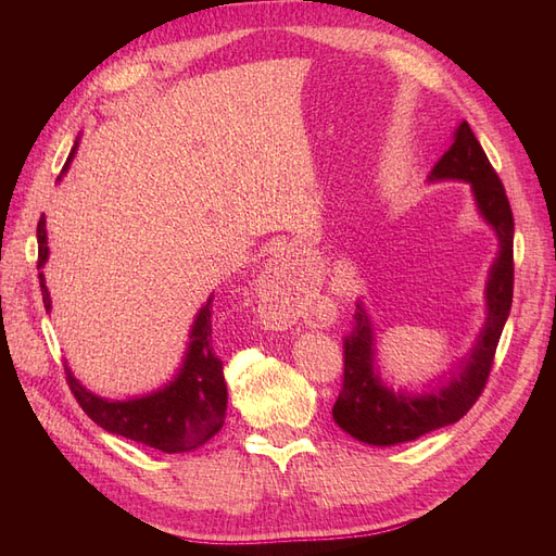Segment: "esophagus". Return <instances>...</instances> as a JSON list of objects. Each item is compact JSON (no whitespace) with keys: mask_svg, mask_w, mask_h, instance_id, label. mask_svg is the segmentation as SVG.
Here are the masks:
<instances>
[{"mask_svg":"<svg viewBox=\"0 0 556 556\" xmlns=\"http://www.w3.org/2000/svg\"><path fill=\"white\" fill-rule=\"evenodd\" d=\"M292 276V255L288 250H278L276 255H274V260H271V264H268V268H266V285H268V290L271 292H276L278 294V290H280V294H285V288H288V278Z\"/></svg>","mask_w":556,"mask_h":556,"instance_id":"34e87169","label":"esophagus"}]
</instances>
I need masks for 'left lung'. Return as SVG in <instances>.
<instances>
[{
    "label": "left lung",
    "instance_id": "8db88e82",
    "mask_svg": "<svg viewBox=\"0 0 556 556\" xmlns=\"http://www.w3.org/2000/svg\"><path fill=\"white\" fill-rule=\"evenodd\" d=\"M429 180H466L473 190L480 215L498 237V257L486 280V323L470 357L452 374L447 384L425 394L394 392L382 384L376 366V343L371 319L362 306L355 313V327L343 339V387L333 403V422L352 439L368 445H396L419 439L433 429L462 419L490 378L503 325L513 306V237L515 223L510 201L494 166L486 160L473 129L464 121L454 131V143L435 162Z\"/></svg>",
    "mask_w": 556,
    "mask_h": 556
}]
</instances>
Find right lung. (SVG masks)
Segmentation results:
<instances>
[{
	"label": "right lung",
	"instance_id": "obj_1",
	"mask_svg": "<svg viewBox=\"0 0 556 556\" xmlns=\"http://www.w3.org/2000/svg\"><path fill=\"white\" fill-rule=\"evenodd\" d=\"M78 143H74L66 166L74 160ZM37 241H39V262L41 268L48 260V237H46V220L37 225ZM39 285L43 294V306L50 311V294L46 290L43 271L39 274ZM213 296L206 299L201 306L192 331L190 345L185 352V362L178 376L164 384L162 390L146 394L129 401H109L88 392L70 368L64 366L66 382L76 396L78 406L86 415L109 433H117L123 439L143 443L148 447L162 450L166 454L174 452H190L199 445H204L208 439L223 429L225 410H227V384L223 374V359L217 357L213 348Z\"/></svg>",
	"mask_w": 556,
	"mask_h": 556
}]
</instances>
